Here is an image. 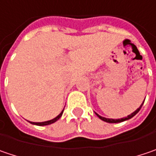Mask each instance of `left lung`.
Wrapping results in <instances>:
<instances>
[{"label":"left lung","instance_id":"1","mask_svg":"<svg viewBox=\"0 0 156 156\" xmlns=\"http://www.w3.org/2000/svg\"><path fill=\"white\" fill-rule=\"evenodd\" d=\"M144 101H145V99H144ZM144 101L142 102V104L140 105V107L138 108V109H136L135 111L133 112H132L131 114H129L128 116H126V117H125V118H121V119H107V118H105V117H102V116H100V115H98V113H96V115L98 116V118L100 119H102V120H104V121H105V122H108V123H119V122H122V121H125V120H127V119H129L133 118L137 112H139L140 110V108H141V106H142V105H143V103H144Z\"/></svg>","mask_w":156,"mask_h":156}]
</instances>
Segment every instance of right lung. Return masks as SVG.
Here are the masks:
<instances>
[{"instance_id":"1","label":"right lung","mask_w":156,"mask_h":156,"mask_svg":"<svg viewBox=\"0 0 156 156\" xmlns=\"http://www.w3.org/2000/svg\"><path fill=\"white\" fill-rule=\"evenodd\" d=\"M63 112H64V110H63L62 112H60V113L58 114V116L56 117V118L52 119H51V120H48V121H44V122H31V121H29V122H30L31 124H33V125H37V126H47V125H50V124H52V123L56 122L57 120H58L59 119L61 118V116H62Z\"/></svg>"}]
</instances>
